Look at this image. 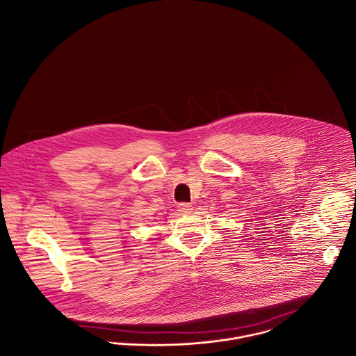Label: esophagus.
<instances>
[{
  "label": "esophagus",
  "mask_w": 356,
  "mask_h": 356,
  "mask_svg": "<svg viewBox=\"0 0 356 356\" xmlns=\"http://www.w3.org/2000/svg\"><path fill=\"white\" fill-rule=\"evenodd\" d=\"M178 209H179L181 212H185V213H188V212H192L193 207H192V204L179 203L178 204Z\"/></svg>",
  "instance_id": "esophagus-1"
}]
</instances>
